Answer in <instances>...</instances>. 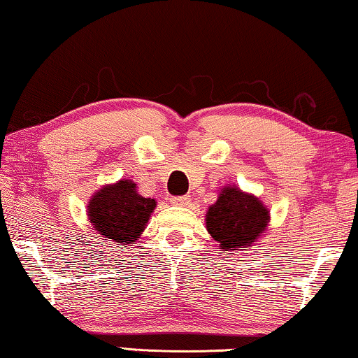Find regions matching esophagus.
Returning <instances> with one entry per match:
<instances>
[{"mask_svg": "<svg viewBox=\"0 0 358 358\" xmlns=\"http://www.w3.org/2000/svg\"><path fill=\"white\" fill-rule=\"evenodd\" d=\"M171 203H173V205H179V206H187V205L190 203V196H189V195L173 196V199H171Z\"/></svg>", "mask_w": 358, "mask_h": 358, "instance_id": "esophagus-1", "label": "esophagus"}]
</instances>
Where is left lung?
<instances>
[{
  "label": "left lung",
  "mask_w": 358,
  "mask_h": 358,
  "mask_svg": "<svg viewBox=\"0 0 358 358\" xmlns=\"http://www.w3.org/2000/svg\"><path fill=\"white\" fill-rule=\"evenodd\" d=\"M268 220V210L257 196L227 187L208 208L206 229L224 252L247 250L265 231Z\"/></svg>",
  "instance_id": "1"
}]
</instances>
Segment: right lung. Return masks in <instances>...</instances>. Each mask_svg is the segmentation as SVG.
Returning <instances> with one entry per match:
<instances>
[{
	"instance_id": "1",
	"label": "right lung",
	"mask_w": 358,
	"mask_h": 358,
	"mask_svg": "<svg viewBox=\"0 0 358 358\" xmlns=\"http://www.w3.org/2000/svg\"><path fill=\"white\" fill-rule=\"evenodd\" d=\"M155 206L157 201L138 195L136 184L126 179L115 185H106L93 195L89 217L105 241L127 245L142 234Z\"/></svg>"
}]
</instances>
